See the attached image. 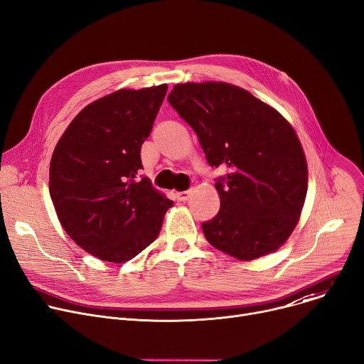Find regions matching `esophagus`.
I'll use <instances>...</instances> for the list:
<instances>
[{"mask_svg":"<svg viewBox=\"0 0 364 364\" xmlns=\"http://www.w3.org/2000/svg\"><path fill=\"white\" fill-rule=\"evenodd\" d=\"M190 195H191V191H190V190L177 191V193H176V199H177V200H180V202H186V200H188Z\"/></svg>","mask_w":364,"mask_h":364,"instance_id":"obj_1","label":"esophagus"}]
</instances>
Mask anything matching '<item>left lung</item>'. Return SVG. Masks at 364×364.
Instances as JSON below:
<instances>
[{"instance_id":"left-lung-1","label":"left lung","mask_w":364,"mask_h":364,"mask_svg":"<svg viewBox=\"0 0 364 364\" xmlns=\"http://www.w3.org/2000/svg\"><path fill=\"white\" fill-rule=\"evenodd\" d=\"M168 102L198 134L209 165L231 169L215 183L221 208L202 224L206 240L238 260L277 252L294 231L307 193V161L293 126L224 82L178 83Z\"/></svg>"}]
</instances>
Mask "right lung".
Masks as SVG:
<instances>
[{"mask_svg":"<svg viewBox=\"0 0 364 364\" xmlns=\"http://www.w3.org/2000/svg\"><path fill=\"white\" fill-rule=\"evenodd\" d=\"M166 85L119 89L73 118L50 164V195L64 231L105 262L124 263L158 237L173 200L139 177Z\"/></svg>","mask_w":364,"mask_h":364,"instance_id":"1","label":"right lung"}]
</instances>
